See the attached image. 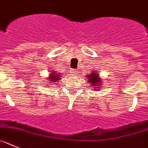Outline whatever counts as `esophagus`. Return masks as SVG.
Listing matches in <instances>:
<instances>
[{
	"label": "esophagus",
	"instance_id": "esophagus-1",
	"mask_svg": "<svg viewBox=\"0 0 148 148\" xmlns=\"http://www.w3.org/2000/svg\"><path fill=\"white\" fill-rule=\"evenodd\" d=\"M72 74H74V75H76V74H77V71L76 70V69H73L72 70Z\"/></svg>",
	"mask_w": 148,
	"mask_h": 148
}]
</instances>
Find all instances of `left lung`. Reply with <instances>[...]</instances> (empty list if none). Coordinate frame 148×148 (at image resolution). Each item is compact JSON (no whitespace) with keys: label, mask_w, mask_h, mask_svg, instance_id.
Wrapping results in <instances>:
<instances>
[{"label":"left lung","mask_w":148,"mask_h":148,"mask_svg":"<svg viewBox=\"0 0 148 148\" xmlns=\"http://www.w3.org/2000/svg\"><path fill=\"white\" fill-rule=\"evenodd\" d=\"M86 81H88L90 83L89 86H98L97 90L99 88V86H100V84H102V80L99 79L98 74H97V71H93L90 74H87V80Z\"/></svg>","instance_id":"1"}]
</instances>
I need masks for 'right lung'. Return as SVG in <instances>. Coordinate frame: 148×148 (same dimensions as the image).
Returning a JSON list of instances; mask_svg holds the SVG:
<instances>
[{
	"mask_svg": "<svg viewBox=\"0 0 148 148\" xmlns=\"http://www.w3.org/2000/svg\"><path fill=\"white\" fill-rule=\"evenodd\" d=\"M49 76H50V77L48 78V82H46V84L49 83L50 81L53 82H56V81L60 80V77L62 75H60L59 73H57L55 71H52L51 74H49ZM49 85H50V84H49Z\"/></svg>",
	"mask_w": 148,
	"mask_h": 148,
	"instance_id": "right-lung-1",
	"label": "right lung"
}]
</instances>
